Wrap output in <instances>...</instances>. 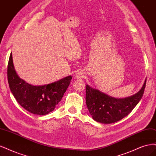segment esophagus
<instances>
[{"instance_id": "34e87169", "label": "esophagus", "mask_w": 156, "mask_h": 156, "mask_svg": "<svg viewBox=\"0 0 156 156\" xmlns=\"http://www.w3.org/2000/svg\"><path fill=\"white\" fill-rule=\"evenodd\" d=\"M85 74L82 71H78L76 72V75H75V77H76L77 79H82L83 78H84Z\"/></svg>"}]
</instances>
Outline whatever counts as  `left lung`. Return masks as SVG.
<instances>
[{"mask_svg": "<svg viewBox=\"0 0 156 156\" xmlns=\"http://www.w3.org/2000/svg\"><path fill=\"white\" fill-rule=\"evenodd\" d=\"M146 82L147 79L139 92L124 98H115L108 96L86 85V105L93 119L100 123L111 124L126 117L141 99Z\"/></svg>", "mask_w": 156, "mask_h": 156, "instance_id": "left-lung-1", "label": "left lung"}]
</instances>
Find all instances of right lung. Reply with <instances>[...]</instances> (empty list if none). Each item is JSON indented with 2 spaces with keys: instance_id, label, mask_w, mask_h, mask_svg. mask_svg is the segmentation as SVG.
<instances>
[{
  "instance_id": "obj_1",
  "label": "right lung",
  "mask_w": 156,
  "mask_h": 156,
  "mask_svg": "<svg viewBox=\"0 0 156 156\" xmlns=\"http://www.w3.org/2000/svg\"><path fill=\"white\" fill-rule=\"evenodd\" d=\"M72 79L69 76L44 85L34 86L20 78L14 68L12 54L8 65V81L9 89L17 102L28 112L44 115L52 112L61 101Z\"/></svg>"
}]
</instances>
